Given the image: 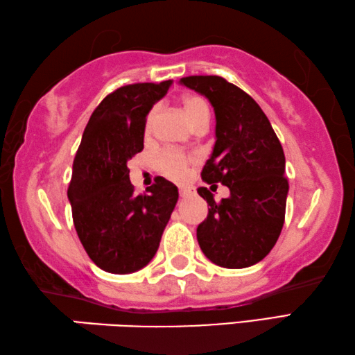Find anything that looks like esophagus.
<instances>
[{
    "label": "esophagus",
    "mask_w": 355,
    "mask_h": 355,
    "mask_svg": "<svg viewBox=\"0 0 355 355\" xmlns=\"http://www.w3.org/2000/svg\"><path fill=\"white\" fill-rule=\"evenodd\" d=\"M190 193V190H187V189H179V195H181V198H185Z\"/></svg>",
    "instance_id": "esophagus-1"
}]
</instances>
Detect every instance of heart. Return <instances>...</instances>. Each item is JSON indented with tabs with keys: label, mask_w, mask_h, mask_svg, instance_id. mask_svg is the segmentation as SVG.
Instances as JSON below:
<instances>
[{
	"label": "heart",
	"mask_w": 355,
	"mask_h": 355,
	"mask_svg": "<svg viewBox=\"0 0 355 355\" xmlns=\"http://www.w3.org/2000/svg\"><path fill=\"white\" fill-rule=\"evenodd\" d=\"M181 107H182L184 115L187 116V120L191 126H195L196 123H200L201 120H204V118H209V107H207L206 101L196 95L182 96ZM155 112H157V109L155 107L151 109V112H149L146 116V121H145L146 130L153 128ZM190 162L191 160L189 157H185V155L181 153L165 151L159 155L157 166L164 176L173 179V181H182V179L187 178V174H189Z\"/></svg>",
	"instance_id": "1"
}]
</instances>
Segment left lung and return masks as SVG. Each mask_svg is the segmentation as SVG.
Returning <instances> with one entry per match:
<instances>
[{
  "label": "left lung",
  "instance_id": "1",
  "mask_svg": "<svg viewBox=\"0 0 355 355\" xmlns=\"http://www.w3.org/2000/svg\"><path fill=\"white\" fill-rule=\"evenodd\" d=\"M181 84L206 96L215 110V146L202 168L207 184H223L231 196L210 206L196 229L206 257L223 268L256 265L276 245L285 220L288 181L281 141L260 105L220 76H187ZM210 187V189H212Z\"/></svg>",
  "mask_w": 355,
  "mask_h": 355
}]
</instances>
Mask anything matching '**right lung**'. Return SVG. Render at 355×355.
<instances>
[{
  "instance_id": "obj_1",
  "label": "right lung",
  "mask_w": 355,
  "mask_h": 355,
  "mask_svg": "<svg viewBox=\"0 0 355 355\" xmlns=\"http://www.w3.org/2000/svg\"><path fill=\"white\" fill-rule=\"evenodd\" d=\"M170 85L141 83L109 93L93 110L74 155L67 191L74 227L93 263L114 275L151 262L178 202V187L164 178L135 195L128 168L143 149L146 115Z\"/></svg>"
}]
</instances>
